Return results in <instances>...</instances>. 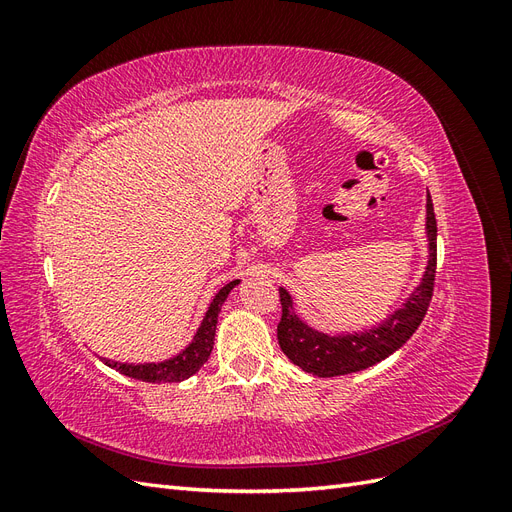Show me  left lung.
Segmentation results:
<instances>
[{
  "instance_id": "left-lung-1",
  "label": "left lung",
  "mask_w": 512,
  "mask_h": 512,
  "mask_svg": "<svg viewBox=\"0 0 512 512\" xmlns=\"http://www.w3.org/2000/svg\"><path fill=\"white\" fill-rule=\"evenodd\" d=\"M427 237H429V262L418 286L406 305L382 322L378 329L365 333L331 337L309 329L303 320L292 314L290 294L280 288L282 318L277 324V342L288 359L299 365L307 374L320 378H333L361 371L380 363L386 356L404 346L412 333L423 322L436 286V265H438V226L433 213L431 196L427 194Z\"/></svg>"
}]
</instances>
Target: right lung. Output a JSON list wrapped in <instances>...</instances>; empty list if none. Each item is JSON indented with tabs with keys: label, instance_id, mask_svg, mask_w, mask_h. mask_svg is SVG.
Listing matches in <instances>:
<instances>
[{
	"label": "right lung",
	"instance_id": "add662e5",
	"mask_svg": "<svg viewBox=\"0 0 512 512\" xmlns=\"http://www.w3.org/2000/svg\"><path fill=\"white\" fill-rule=\"evenodd\" d=\"M239 284V280L226 284L218 294H215L207 314L200 322V327L192 339V344L179 352L175 359H168L164 363H145V365H128V363H117V361H106L108 367L121 371L123 376H130L143 382H181L185 378L194 376L196 371L207 363L213 350V339H215V327H218V314L228 297V292Z\"/></svg>",
	"mask_w": 512,
	"mask_h": 512
}]
</instances>
